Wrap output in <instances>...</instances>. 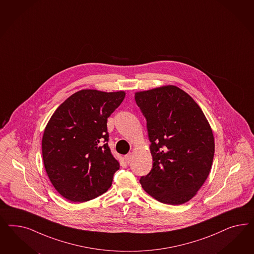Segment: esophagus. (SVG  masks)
<instances>
[{
  "label": "esophagus",
  "mask_w": 254,
  "mask_h": 254,
  "mask_svg": "<svg viewBox=\"0 0 254 254\" xmlns=\"http://www.w3.org/2000/svg\"><path fill=\"white\" fill-rule=\"evenodd\" d=\"M132 158H133V154H132V153H129V154L125 155V160H126V162H127V164L130 163Z\"/></svg>",
  "instance_id": "34e87169"
}]
</instances>
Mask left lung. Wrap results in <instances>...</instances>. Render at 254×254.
<instances>
[{
  "mask_svg": "<svg viewBox=\"0 0 254 254\" xmlns=\"http://www.w3.org/2000/svg\"><path fill=\"white\" fill-rule=\"evenodd\" d=\"M147 121L153 169L139 183L154 199L181 205L192 199L210 172L215 143L208 119L175 85L135 93Z\"/></svg>",
  "mask_w": 254,
  "mask_h": 254,
  "instance_id": "left-lung-1",
  "label": "left lung"
}]
</instances>
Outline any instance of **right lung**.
<instances>
[{"label": "right lung", "instance_id": "add662e5", "mask_svg": "<svg viewBox=\"0 0 254 254\" xmlns=\"http://www.w3.org/2000/svg\"><path fill=\"white\" fill-rule=\"evenodd\" d=\"M125 91L82 89L69 96L49 119L42 139L47 176L71 202H85L107 192L120 168L108 146L107 119Z\"/></svg>", "mask_w": 254, "mask_h": 254}]
</instances>
